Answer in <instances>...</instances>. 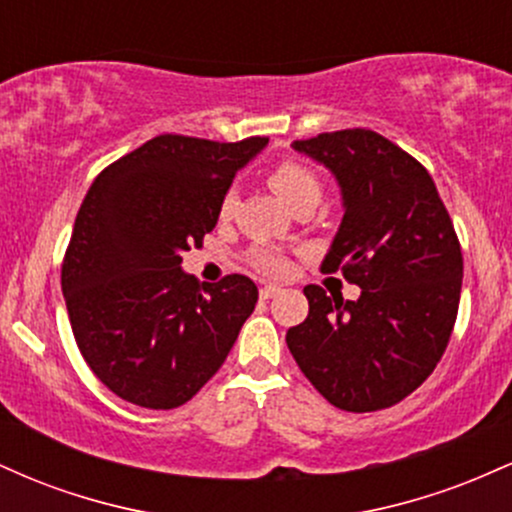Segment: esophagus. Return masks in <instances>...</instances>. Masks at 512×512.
Segmentation results:
<instances>
[{"mask_svg":"<svg viewBox=\"0 0 512 512\" xmlns=\"http://www.w3.org/2000/svg\"><path fill=\"white\" fill-rule=\"evenodd\" d=\"M281 289L279 286H274V284H267V286H262L260 289V298H264V301H267V298H274L276 293H279Z\"/></svg>","mask_w":512,"mask_h":512,"instance_id":"esophagus-1","label":"esophagus"}]
</instances>
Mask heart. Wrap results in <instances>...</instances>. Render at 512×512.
I'll list each match as a JSON object with an SVG mask.
<instances>
[{
  "label": "heart",
  "mask_w": 512,
  "mask_h": 512,
  "mask_svg": "<svg viewBox=\"0 0 512 512\" xmlns=\"http://www.w3.org/2000/svg\"><path fill=\"white\" fill-rule=\"evenodd\" d=\"M269 185L272 190L279 195V199L284 204H289L293 209L296 204L303 202H315L320 199V178H317L315 170H310L308 166L298 161H281L279 166L272 168L269 173ZM233 207H236V192L228 190L226 195L221 197L219 204V214L226 219L231 216ZM248 262L252 269L257 272L269 274V276H279L289 269V260H286L284 252H279L276 248H267V245H257L248 252Z\"/></svg>",
  "instance_id": "obj_1"
}]
</instances>
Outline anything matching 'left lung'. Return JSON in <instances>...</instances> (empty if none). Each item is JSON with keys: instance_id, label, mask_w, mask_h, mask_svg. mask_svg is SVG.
I'll return each mask as SVG.
<instances>
[{"instance_id": "1", "label": "left lung", "mask_w": 512, "mask_h": 512, "mask_svg": "<svg viewBox=\"0 0 512 512\" xmlns=\"http://www.w3.org/2000/svg\"><path fill=\"white\" fill-rule=\"evenodd\" d=\"M291 146L342 187L344 219L322 272H342L361 296L305 286L308 317L286 344L334 407L387 409L424 383L450 342L462 289L455 226L428 170L383 134L339 129Z\"/></svg>"}]
</instances>
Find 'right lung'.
I'll use <instances>...</instances> for the list:
<instances>
[{
    "label": "right lung",
    "mask_w": 512,
    "mask_h": 512,
    "mask_svg": "<svg viewBox=\"0 0 512 512\" xmlns=\"http://www.w3.org/2000/svg\"><path fill=\"white\" fill-rule=\"evenodd\" d=\"M267 142L161 134L88 187L62 262V293L81 356L117 397L175 409L226 361L257 286L243 274L199 284L182 272V252L214 231L221 197Z\"/></svg>",
    "instance_id": "add662e5"
}]
</instances>
